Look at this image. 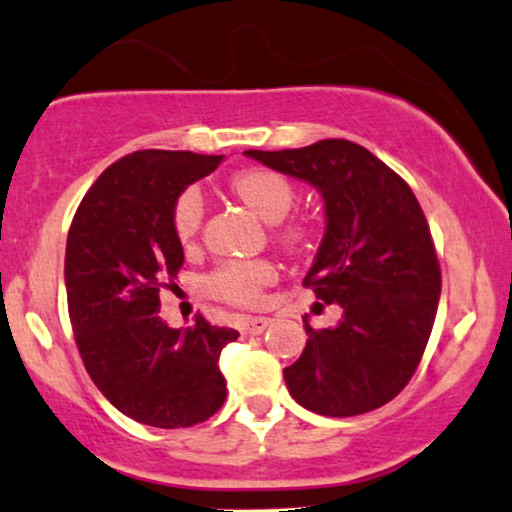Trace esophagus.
I'll return each mask as SVG.
<instances>
[{"instance_id": "esophagus-1", "label": "esophagus", "mask_w": 512, "mask_h": 512, "mask_svg": "<svg viewBox=\"0 0 512 512\" xmlns=\"http://www.w3.org/2000/svg\"><path fill=\"white\" fill-rule=\"evenodd\" d=\"M271 326L269 316H243L241 319V331L250 335H260Z\"/></svg>"}]
</instances>
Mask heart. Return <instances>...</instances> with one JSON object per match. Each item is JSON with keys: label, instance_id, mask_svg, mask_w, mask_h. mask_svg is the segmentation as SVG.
I'll return each mask as SVG.
<instances>
[{"label": "heart", "instance_id": "b5f03b06", "mask_svg": "<svg viewBox=\"0 0 512 512\" xmlns=\"http://www.w3.org/2000/svg\"><path fill=\"white\" fill-rule=\"evenodd\" d=\"M231 191L267 222H281L295 203L293 184L283 174L264 170V167H248V170L238 172L231 179ZM203 217L205 205L200 191L193 186L181 191L172 205V229L184 248L196 243L200 229H203ZM276 238L288 250H302L312 238V231L309 226L293 222L278 229ZM276 276L278 271L269 260H231L219 264L205 278V290L226 302L257 304L262 300L264 288L271 286Z\"/></svg>", "mask_w": 512, "mask_h": 512}]
</instances>
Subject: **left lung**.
Returning <instances> with one entry per match:
<instances>
[{"instance_id": "obj_1", "label": "left lung", "mask_w": 512, "mask_h": 512, "mask_svg": "<svg viewBox=\"0 0 512 512\" xmlns=\"http://www.w3.org/2000/svg\"><path fill=\"white\" fill-rule=\"evenodd\" d=\"M245 155L309 181L326 203V234L304 286L340 304L342 319L321 331L304 321L302 357L283 368L288 392L321 416L380 409L416 373L442 293L420 203L397 172L347 139Z\"/></svg>"}]
</instances>
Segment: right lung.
<instances>
[{"label":"right lung","mask_w":512,"mask_h":512,"mask_svg":"<svg viewBox=\"0 0 512 512\" xmlns=\"http://www.w3.org/2000/svg\"><path fill=\"white\" fill-rule=\"evenodd\" d=\"M222 158L129 153L94 181L68 231V314L84 368L115 409L151 428H191L226 399L219 354L238 331L200 314L181 331L158 316L160 290L184 264L174 200Z\"/></svg>","instance_id":"obj_1"}]
</instances>
